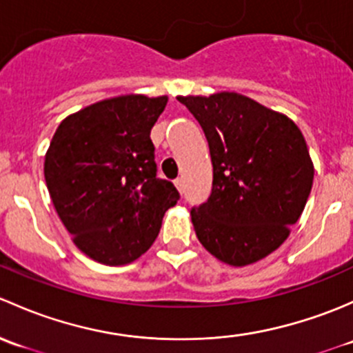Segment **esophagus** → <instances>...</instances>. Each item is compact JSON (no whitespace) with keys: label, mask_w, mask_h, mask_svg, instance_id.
I'll use <instances>...</instances> for the list:
<instances>
[{"label":"esophagus","mask_w":353,"mask_h":353,"mask_svg":"<svg viewBox=\"0 0 353 353\" xmlns=\"http://www.w3.org/2000/svg\"><path fill=\"white\" fill-rule=\"evenodd\" d=\"M175 187L178 188V190H183V180H181V178H176L175 180Z\"/></svg>","instance_id":"34e87169"}]
</instances>
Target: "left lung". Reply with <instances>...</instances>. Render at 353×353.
<instances>
[{"instance_id": "left-lung-1", "label": "left lung", "mask_w": 353, "mask_h": 353, "mask_svg": "<svg viewBox=\"0 0 353 353\" xmlns=\"http://www.w3.org/2000/svg\"><path fill=\"white\" fill-rule=\"evenodd\" d=\"M207 137L212 192L190 210L203 248L232 267L268 256L290 234L311 194L314 166L289 117L234 92L178 97Z\"/></svg>"}]
</instances>
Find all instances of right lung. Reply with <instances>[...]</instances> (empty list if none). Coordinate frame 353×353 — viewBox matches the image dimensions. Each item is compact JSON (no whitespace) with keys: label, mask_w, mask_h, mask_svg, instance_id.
Returning <instances> with one entry per match:
<instances>
[{"label":"right lung","mask_w":353,"mask_h":353,"mask_svg":"<svg viewBox=\"0 0 353 353\" xmlns=\"http://www.w3.org/2000/svg\"><path fill=\"white\" fill-rule=\"evenodd\" d=\"M168 97L121 95L68 115L43 161L56 212L72 243L98 263H132L151 248L180 199L156 176L150 137Z\"/></svg>","instance_id":"right-lung-1"}]
</instances>
